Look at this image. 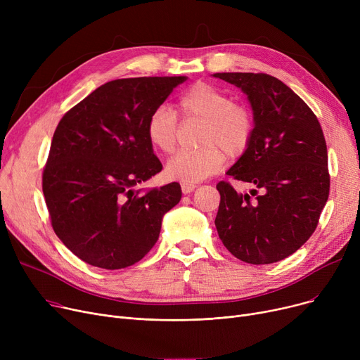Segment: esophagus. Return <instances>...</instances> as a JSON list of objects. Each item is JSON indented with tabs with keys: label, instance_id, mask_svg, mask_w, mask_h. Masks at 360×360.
I'll use <instances>...</instances> for the list:
<instances>
[{
	"label": "esophagus",
	"instance_id": "obj_1",
	"mask_svg": "<svg viewBox=\"0 0 360 360\" xmlns=\"http://www.w3.org/2000/svg\"><path fill=\"white\" fill-rule=\"evenodd\" d=\"M181 188H182L184 194H191L197 188V185L195 184H181Z\"/></svg>",
	"mask_w": 360,
	"mask_h": 360
}]
</instances>
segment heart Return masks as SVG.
Returning <instances> with one entry per match:
<instances>
[{
    "label": "heart",
    "mask_w": 360,
    "mask_h": 360,
    "mask_svg": "<svg viewBox=\"0 0 360 360\" xmlns=\"http://www.w3.org/2000/svg\"><path fill=\"white\" fill-rule=\"evenodd\" d=\"M185 117L205 120L204 144L200 150H181L165 166L166 178L184 184L200 182L223 167L226 151L238 156L248 147L254 121L251 112L232 103L229 94L207 83H197L179 99ZM148 143L162 153H172L176 146L178 121L175 110L166 103L153 109L146 124Z\"/></svg>",
    "instance_id": "heart-1"
}]
</instances>
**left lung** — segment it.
<instances>
[{
  "mask_svg": "<svg viewBox=\"0 0 360 360\" xmlns=\"http://www.w3.org/2000/svg\"><path fill=\"white\" fill-rule=\"evenodd\" d=\"M245 94L252 109V137L226 172L257 190L236 193L219 182V238L232 255L271 264L296 252L314 233L328 200V155L323 129L309 106L269 74L216 72Z\"/></svg>",
  "mask_w": 360,
  "mask_h": 360,
  "instance_id": "left-lung-1",
  "label": "left lung"
}]
</instances>
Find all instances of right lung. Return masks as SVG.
<instances>
[{
    "mask_svg": "<svg viewBox=\"0 0 360 360\" xmlns=\"http://www.w3.org/2000/svg\"><path fill=\"white\" fill-rule=\"evenodd\" d=\"M186 79L108 82L56 127L42 190L56 236L90 266L120 270L139 262L181 201L178 182L141 195L136 186L162 170L146 134L150 113Z\"/></svg>",
    "mask_w": 360,
    "mask_h": 360,
    "instance_id": "1",
    "label": "right lung"
}]
</instances>
